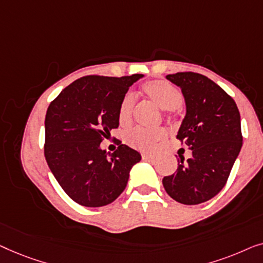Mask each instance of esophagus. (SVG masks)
Masks as SVG:
<instances>
[{"label":"esophagus","mask_w":263,"mask_h":263,"mask_svg":"<svg viewBox=\"0 0 263 263\" xmlns=\"http://www.w3.org/2000/svg\"><path fill=\"white\" fill-rule=\"evenodd\" d=\"M142 158L144 161H151V160H154L155 156H153V155H149V154H143Z\"/></svg>","instance_id":"obj_1"}]
</instances>
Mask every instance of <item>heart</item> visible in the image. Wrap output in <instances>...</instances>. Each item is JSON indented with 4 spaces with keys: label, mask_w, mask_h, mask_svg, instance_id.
<instances>
[{
    "label": "heart",
    "mask_w": 263,
    "mask_h": 263,
    "mask_svg": "<svg viewBox=\"0 0 263 263\" xmlns=\"http://www.w3.org/2000/svg\"><path fill=\"white\" fill-rule=\"evenodd\" d=\"M143 90L161 108L169 109L165 113V117L172 116L170 109L179 108L183 103V95L181 90L165 80L150 81V82L144 84ZM135 103L136 98L132 93H127L121 100L119 110H118V119H119L121 125L130 124ZM164 137V128L145 130V128L137 127L125 135V142L133 149L140 151H153L156 147L157 143Z\"/></svg>",
    "instance_id": "b5f03b06"
}]
</instances>
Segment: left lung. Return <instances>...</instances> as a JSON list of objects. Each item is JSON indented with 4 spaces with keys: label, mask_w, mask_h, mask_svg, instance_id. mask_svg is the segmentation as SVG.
<instances>
[{
    "label": "left lung",
    "mask_w": 263,
    "mask_h": 263,
    "mask_svg": "<svg viewBox=\"0 0 263 263\" xmlns=\"http://www.w3.org/2000/svg\"><path fill=\"white\" fill-rule=\"evenodd\" d=\"M167 79L181 87L187 113L176 139L192 149L187 162L163 177L174 200L184 205L205 202L223 190L242 147L241 116L235 100L201 73L184 71Z\"/></svg>",
    "instance_id": "8db88e82"
}]
</instances>
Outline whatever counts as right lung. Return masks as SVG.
<instances>
[{
	"label": "right lung",
	"instance_id": "add662e5",
	"mask_svg": "<svg viewBox=\"0 0 263 263\" xmlns=\"http://www.w3.org/2000/svg\"><path fill=\"white\" fill-rule=\"evenodd\" d=\"M143 75H88L52 100L45 117L46 162L63 191L87 207L108 205L123 193L140 155L119 140L107 154L100 143L119 126L120 102Z\"/></svg>",
	"mask_w": 263,
	"mask_h": 263
}]
</instances>
